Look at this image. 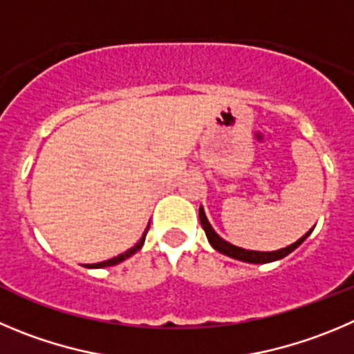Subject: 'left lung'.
I'll list each match as a JSON object with an SVG mask.
<instances>
[{
    "label": "left lung",
    "mask_w": 354,
    "mask_h": 354,
    "mask_svg": "<svg viewBox=\"0 0 354 354\" xmlns=\"http://www.w3.org/2000/svg\"><path fill=\"white\" fill-rule=\"evenodd\" d=\"M199 220H201V225H203L204 232H206L207 241H209V244L214 248V250H216V252L223 253V255L230 257V259H236V260H241V262H248V263H269V262H274V260L285 259L286 255H290V253H292L295 248H299L300 244L306 241V237L313 232V229H311L309 232L306 234V236L300 237L297 243L290 244V246H286V248H281V250H276V252H253V250H244V248L234 246V244L227 243L225 239H222V237L218 236V234L214 232L213 227H211V223L207 222L206 213H204L203 206L199 207Z\"/></svg>",
    "instance_id": "obj_1"
}]
</instances>
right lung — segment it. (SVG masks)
I'll use <instances>...</instances> for the list:
<instances>
[{
  "mask_svg": "<svg viewBox=\"0 0 354 354\" xmlns=\"http://www.w3.org/2000/svg\"><path fill=\"white\" fill-rule=\"evenodd\" d=\"M148 227H150V225H148ZM148 227H147V230H145L143 236H141V239L138 241V243L134 244V246H132L131 250H127V252H125V253H120V255H118V257H113V259H110V260H104V262H99V263H85V267H88V269H101V267L117 266V263L124 262L125 259H129V257H132V255H134V253H136V252H140L141 246H143V243H145V237H147Z\"/></svg>",
  "mask_w": 354,
  "mask_h": 354,
  "instance_id": "obj_1",
  "label": "right lung"
}]
</instances>
